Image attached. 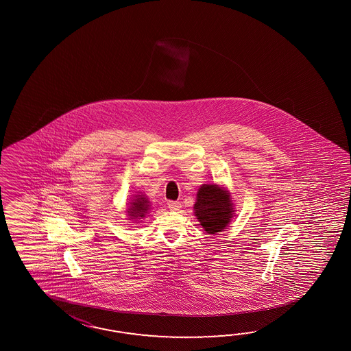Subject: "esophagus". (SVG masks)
<instances>
[{
	"label": "esophagus",
	"instance_id": "1",
	"mask_svg": "<svg viewBox=\"0 0 351 351\" xmlns=\"http://www.w3.org/2000/svg\"><path fill=\"white\" fill-rule=\"evenodd\" d=\"M168 207L172 210H178L182 207V203L178 201H169L168 202Z\"/></svg>",
	"mask_w": 351,
	"mask_h": 351
}]
</instances>
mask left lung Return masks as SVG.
Here are the masks:
<instances>
[{"label": "left lung", "instance_id": "1", "mask_svg": "<svg viewBox=\"0 0 351 351\" xmlns=\"http://www.w3.org/2000/svg\"><path fill=\"white\" fill-rule=\"evenodd\" d=\"M233 212L230 194L217 184H203L197 193L194 213L204 231L210 234L223 231Z\"/></svg>", "mask_w": 351, "mask_h": 351}]
</instances>
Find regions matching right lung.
Masks as SVG:
<instances>
[{"mask_svg": "<svg viewBox=\"0 0 351 351\" xmlns=\"http://www.w3.org/2000/svg\"><path fill=\"white\" fill-rule=\"evenodd\" d=\"M135 197L136 198L134 202H132L130 208L128 209V215L132 219L144 217L148 210V206H149V202L147 198H144V195H135Z\"/></svg>", "mask_w": 351, "mask_h": 351, "instance_id": "add662e5", "label": "right lung"}]
</instances>
